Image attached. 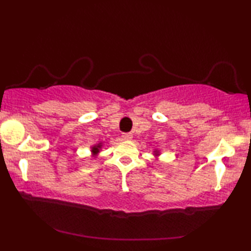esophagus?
I'll return each mask as SVG.
<instances>
[{
  "instance_id": "1",
  "label": "esophagus",
  "mask_w": 251,
  "mask_h": 251,
  "mask_svg": "<svg viewBox=\"0 0 251 251\" xmlns=\"http://www.w3.org/2000/svg\"><path fill=\"white\" fill-rule=\"evenodd\" d=\"M122 138H123V139H126V140H130V139H132V133H130V132H125V133H122Z\"/></svg>"
}]
</instances>
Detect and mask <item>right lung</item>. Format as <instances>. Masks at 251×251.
I'll return each mask as SVG.
<instances>
[{
	"instance_id": "add662e5",
	"label": "right lung",
	"mask_w": 251,
	"mask_h": 251,
	"mask_svg": "<svg viewBox=\"0 0 251 251\" xmlns=\"http://www.w3.org/2000/svg\"><path fill=\"white\" fill-rule=\"evenodd\" d=\"M98 147H99V145H98L97 147L95 146V147H94V150H92V151H94V152H98Z\"/></svg>"
}]
</instances>
